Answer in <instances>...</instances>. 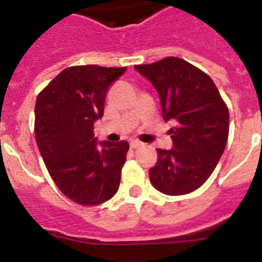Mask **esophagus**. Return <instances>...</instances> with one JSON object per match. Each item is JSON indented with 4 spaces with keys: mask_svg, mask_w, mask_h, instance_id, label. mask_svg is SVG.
<instances>
[{
    "mask_svg": "<svg viewBox=\"0 0 262 262\" xmlns=\"http://www.w3.org/2000/svg\"><path fill=\"white\" fill-rule=\"evenodd\" d=\"M142 144H143V143H140L139 140H131V143H129L131 148H134V149H135V148H139Z\"/></svg>",
    "mask_w": 262,
    "mask_h": 262,
    "instance_id": "esophagus-1",
    "label": "esophagus"
}]
</instances>
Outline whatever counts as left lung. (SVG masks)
<instances>
[{"instance_id":"8db88e82","label":"left lung","mask_w":262,"mask_h":262,"mask_svg":"<svg viewBox=\"0 0 262 262\" xmlns=\"http://www.w3.org/2000/svg\"><path fill=\"white\" fill-rule=\"evenodd\" d=\"M157 90L164 120H176L172 149H157L151 182L168 195H182L202 186L224 152L230 114L214 81L178 57L135 66Z\"/></svg>"}]
</instances>
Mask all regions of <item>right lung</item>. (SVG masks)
Instances as JSON below:
<instances>
[{"label":"right lung","instance_id":"add662e5","mask_svg":"<svg viewBox=\"0 0 262 262\" xmlns=\"http://www.w3.org/2000/svg\"><path fill=\"white\" fill-rule=\"evenodd\" d=\"M127 68L71 67L41 90L35 103V138L56 186L78 205L114 196L129 144L98 142L94 122L103 117L107 89Z\"/></svg>","mask_w":262,"mask_h":262}]
</instances>
